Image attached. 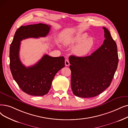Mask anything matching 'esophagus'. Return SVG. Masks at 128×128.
I'll return each mask as SVG.
<instances>
[{
    "instance_id": "obj_1",
    "label": "esophagus",
    "mask_w": 128,
    "mask_h": 128,
    "mask_svg": "<svg viewBox=\"0 0 128 128\" xmlns=\"http://www.w3.org/2000/svg\"><path fill=\"white\" fill-rule=\"evenodd\" d=\"M65 65L66 66H68L70 65V62L68 60H65Z\"/></svg>"
}]
</instances>
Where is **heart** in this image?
<instances>
[{"instance_id":"heart-1","label":"heart","mask_w":128,"mask_h":128,"mask_svg":"<svg viewBox=\"0 0 128 128\" xmlns=\"http://www.w3.org/2000/svg\"><path fill=\"white\" fill-rule=\"evenodd\" d=\"M87 33L78 35L66 43L68 46H74L73 53L77 57H83L90 53L95 46V41L92 38H88Z\"/></svg>"}]
</instances>
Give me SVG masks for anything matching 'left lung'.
I'll return each mask as SVG.
<instances>
[{"label": "left lung", "mask_w": 128, "mask_h": 128, "mask_svg": "<svg viewBox=\"0 0 128 128\" xmlns=\"http://www.w3.org/2000/svg\"><path fill=\"white\" fill-rule=\"evenodd\" d=\"M103 44L90 55L69 58L71 87L75 96L95 97L110 85L118 64L117 46L105 27Z\"/></svg>", "instance_id": "1"}]
</instances>
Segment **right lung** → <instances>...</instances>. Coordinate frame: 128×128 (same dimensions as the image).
<instances>
[{"mask_svg":"<svg viewBox=\"0 0 128 128\" xmlns=\"http://www.w3.org/2000/svg\"><path fill=\"white\" fill-rule=\"evenodd\" d=\"M51 26L38 24L21 26L16 31L10 47V68L21 90L31 96H44L50 90L55 75L65 66L63 56L46 54L35 65L26 67L19 58L20 42L27 38L46 36Z\"/></svg>","mask_w":128,"mask_h":128,"instance_id":"right-lung-1","label":"right lung"}]
</instances>
